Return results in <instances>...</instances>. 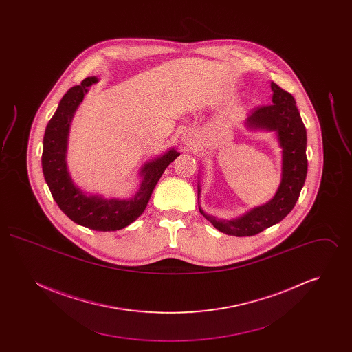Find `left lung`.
Segmentation results:
<instances>
[{
	"instance_id": "8db88e82",
	"label": "left lung",
	"mask_w": 352,
	"mask_h": 352,
	"mask_svg": "<svg viewBox=\"0 0 352 352\" xmlns=\"http://www.w3.org/2000/svg\"><path fill=\"white\" fill-rule=\"evenodd\" d=\"M272 105L254 109L245 120L250 131L274 132L283 149L281 182L274 197L265 204L253 207L239 218L226 220L199 211L218 231L231 236H253L280 223L298 201L307 174L306 128L296 107L294 98L277 84L270 83ZM201 184L198 186V199Z\"/></svg>"
}]
</instances>
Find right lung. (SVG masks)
I'll use <instances>...</instances> for the list:
<instances>
[{
  "label": "right lung",
  "mask_w": 352,
  "mask_h": 352,
  "mask_svg": "<svg viewBox=\"0 0 352 352\" xmlns=\"http://www.w3.org/2000/svg\"><path fill=\"white\" fill-rule=\"evenodd\" d=\"M98 82L96 76H88L80 85L69 88L62 98L46 126L42 170L54 201L68 218L89 230L105 232L122 230L142 215L155 184L179 153L173 148L145 162L138 173L141 177L138 190L131 198H104L102 195L87 194L79 188L74 184L67 166L69 128L89 87Z\"/></svg>",
  "instance_id": "obj_1"
}]
</instances>
